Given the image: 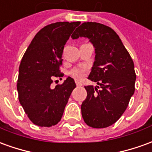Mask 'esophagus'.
Returning a JSON list of instances; mask_svg holds the SVG:
<instances>
[{
  "instance_id": "esophagus-1",
  "label": "esophagus",
  "mask_w": 152,
  "mask_h": 152,
  "mask_svg": "<svg viewBox=\"0 0 152 152\" xmlns=\"http://www.w3.org/2000/svg\"><path fill=\"white\" fill-rule=\"evenodd\" d=\"M76 86H82V83L81 82H79V81H76Z\"/></svg>"
}]
</instances>
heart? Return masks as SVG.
I'll return each instance as SVG.
<instances>
[{
	"label": "heart",
	"mask_w": 152,
	"mask_h": 152,
	"mask_svg": "<svg viewBox=\"0 0 152 152\" xmlns=\"http://www.w3.org/2000/svg\"><path fill=\"white\" fill-rule=\"evenodd\" d=\"M84 72H85V69L81 68V67H76V68L72 69V71H71V76H73L75 79H81L82 78V76L84 75Z\"/></svg>",
	"instance_id": "b5f03b06"
}]
</instances>
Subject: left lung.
Segmentation results:
<instances>
[{
    "label": "left lung",
    "mask_w": 152,
    "mask_h": 152,
    "mask_svg": "<svg viewBox=\"0 0 152 152\" xmlns=\"http://www.w3.org/2000/svg\"><path fill=\"white\" fill-rule=\"evenodd\" d=\"M89 39L95 58L88 79L100 86H85L86 99L81 104L85 123L94 128H107L124 113L135 91L134 63L113 29L96 22H85L72 38Z\"/></svg>",
    "instance_id": "left-lung-1"
}]
</instances>
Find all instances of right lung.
<instances>
[{
  "label": "right lung",
  "instance_id": "right-lung-1",
  "mask_svg": "<svg viewBox=\"0 0 152 152\" xmlns=\"http://www.w3.org/2000/svg\"><path fill=\"white\" fill-rule=\"evenodd\" d=\"M80 24L57 22L47 25L33 39L22 58L17 81L19 100L28 118L39 127L58 124L76 86L70 76L54 89L51 84L63 76L59 66L64 45Z\"/></svg>",
  "mask_w": 152,
  "mask_h": 152
}]
</instances>
